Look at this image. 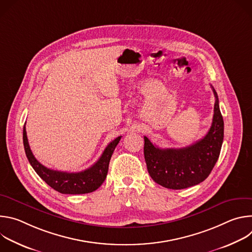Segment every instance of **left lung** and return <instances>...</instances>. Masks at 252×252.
Masks as SVG:
<instances>
[{
  "label": "left lung",
  "mask_w": 252,
  "mask_h": 252,
  "mask_svg": "<svg viewBox=\"0 0 252 252\" xmlns=\"http://www.w3.org/2000/svg\"><path fill=\"white\" fill-rule=\"evenodd\" d=\"M214 114L208 132L183 149H159L145 136V159L150 175L163 188L184 189L202 183L217 163L223 141V119L217 92Z\"/></svg>",
  "instance_id": "8db88e82"
}]
</instances>
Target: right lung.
<instances>
[{
	"mask_svg": "<svg viewBox=\"0 0 252 252\" xmlns=\"http://www.w3.org/2000/svg\"><path fill=\"white\" fill-rule=\"evenodd\" d=\"M121 138L122 136H118L111 141L98 160L90 168L80 172H65L48 168L35 159L29 146L25 126L23 130L24 148L29 162L47 185L63 194H84L96 190L104 182L112 155Z\"/></svg>",
	"mask_w": 252,
	"mask_h": 252,
	"instance_id": "obj_1",
	"label": "right lung"
}]
</instances>
